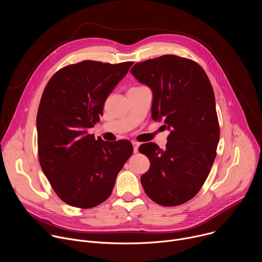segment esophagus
Segmentation results:
<instances>
[{"label":"esophagus","mask_w":262,"mask_h":262,"mask_svg":"<svg viewBox=\"0 0 262 262\" xmlns=\"http://www.w3.org/2000/svg\"><path fill=\"white\" fill-rule=\"evenodd\" d=\"M133 146H134V152L137 154L138 152V149H139V143L133 142Z\"/></svg>","instance_id":"34e87169"}]
</instances>
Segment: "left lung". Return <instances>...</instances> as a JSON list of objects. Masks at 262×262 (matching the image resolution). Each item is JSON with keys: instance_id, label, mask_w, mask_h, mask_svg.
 <instances>
[{"instance_id": "8db88e82", "label": "left lung", "mask_w": 262, "mask_h": 262, "mask_svg": "<svg viewBox=\"0 0 262 262\" xmlns=\"http://www.w3.org/2000/svg\"><path fill=\"white\" fill-rule=\"evenodd\" d=\"M133 76L151 89L154 120L170 130L166 148L150 142L139 151L150 161L141 176L147 196L163 206L191 200L202 188L216 156L220 126L207 74L193 60L165 55L135 64Z\"/></svg>"}]
</instances>
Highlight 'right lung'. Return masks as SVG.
Listing matches in <instances>:
<instances>
[{
  "instance_id": "obj_1",
  "label": "right lung",
  "mask_w": 262,
  "mask_h": 262,
  "mask_svg": "<svg viewBox=\"0 0 262 262\" xmlns=\"http://www.w3.org/2000/svg\"><path fill=\"white\" fill-rule=\"evenodd\" d=\"M133 64L86 60L61 68L45 88L36 119L39 163L70 206L91 208L105 201L134 151L128 141L111 143L88 134Z\"/></svg>"
}]
</instances>
